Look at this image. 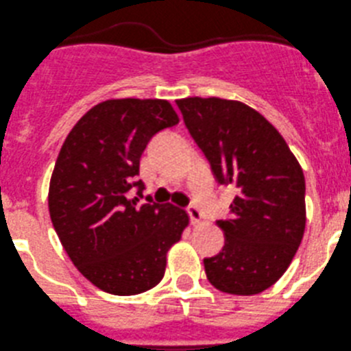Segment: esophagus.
Masks as SVG:
<instances>
[{
	"label": "esophagus",
	"mask_w": 351,
	"mask_h": 351,
	"mask_svg": "<svg viewBox=\"0 0 351 351\" xmlns=\"http://www.w3.org/2000/svg\"><path fill=\"white\" fill-rule=\"evenodd\" d=\"M186 212H188L189 219H191L193 223H196L202 220V212H199V208L195 205V203H191V205L186 206Z\"/></svg>",
	"instance_id": "esophagus-1"
}]
</instances>
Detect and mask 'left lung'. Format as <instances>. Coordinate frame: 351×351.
I'll list each match as a JSON object with an SVG mask.
<instances>
[{"label":"left lung","mask_w":351,"mask_h":351,"mask_svg":"<svg viewBox=\"0 0 351 351\" xmlns=\"http://www.w3.org/2000/svg\"><path fill=\"white\" fill-rule=\"evenodd\" d=\"M186 129L217 184L236 191L231 215L217 220L226 245L203 260L212 286L256 295L281 278L305 231V178L289 146L248 105L220 98L178 99Z\"/></svg>","instance_id":"1"}]
</instances>
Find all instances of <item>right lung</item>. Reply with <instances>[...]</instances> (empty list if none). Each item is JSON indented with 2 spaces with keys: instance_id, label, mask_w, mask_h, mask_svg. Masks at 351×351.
Here are the masks:
<instances>
[{
  "instance_id": "add662e5",
  "label": "right lung",
  "mask_w": 351,
  "mask_h": 351,
  "mask_svg": "<svg viewBox=\"0 0 351 351\" xmlns=\"http://www.w3.org/2000/svg\"><path fill=\"white\" fill-rule=\"evenodd\" d=\"M178 122L165 99H108L73 125L60 149L49 182L53 228L73 265L103 291L129 296L158 285L167 252L188 226V213L170 203H138L143 152Z\"/></svg>"
}]
</instances>
